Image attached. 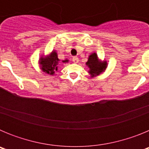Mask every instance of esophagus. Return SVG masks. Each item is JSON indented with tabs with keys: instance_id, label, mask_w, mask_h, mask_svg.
I'll return each mask as SVG.
<instances>
[{
	"instance_id": "obj_1",
	"label": "esophagus",
	"mask_w": 149,
	"mask_h": 149,
	"mask_svg": "<svg viewBox=\"0 0 149 149\" xmlns=\"http://www.w3.org/2000/svg\"><path fill=\"white\" fill-rule=\"evenodd\" d=\"M72 61H73V63H78V61H79L78 57H77V56H74V57H73V58H72Z\"/></svg>"
}]
</instances>
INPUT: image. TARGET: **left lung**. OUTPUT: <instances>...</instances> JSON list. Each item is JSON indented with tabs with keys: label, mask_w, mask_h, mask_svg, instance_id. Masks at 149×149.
Returning a JSON list of instances; mask_svg holds the SVG:
<instances>
[{
	"label": "left lung",
	"mask_w": 149,
	"mask_h": 149,
	"mask_svg": "<svg viewBox=\"0 0 149 149\" xmlns=\"http://www.w3.org/2000/svg\"><path fill=\"white\" fill-rule=\"evenodd\" d=\"M86 65L89 68V74L92 76L98 75L102 72L105 70L107 67L106 62L101 63L98 58V56L95 53L89 56L88 61L86 62Z\"/></svg>",
	"instance_id": "1"
}]
</instances>
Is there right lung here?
Instances as JSON below:
<instances>
[{"label": "right lung", "instance_id": "1", "mask_svg": "<svg viewBox=\"0 0 149 149\" xmlns=\"http://www.w3.org/2000/svg\"><path fill=\"white\" fill-rule=\"evenodd\" d=\"M59 60L57 58V54L55 51H52L48 57L40 59V64L42 66V69L45 73L49 74H54L55 71L57 70V65H58ZM65 62V61H63Z\"/></svg>", "mask_w": 149, "mask_h": 149}]
</instances>
